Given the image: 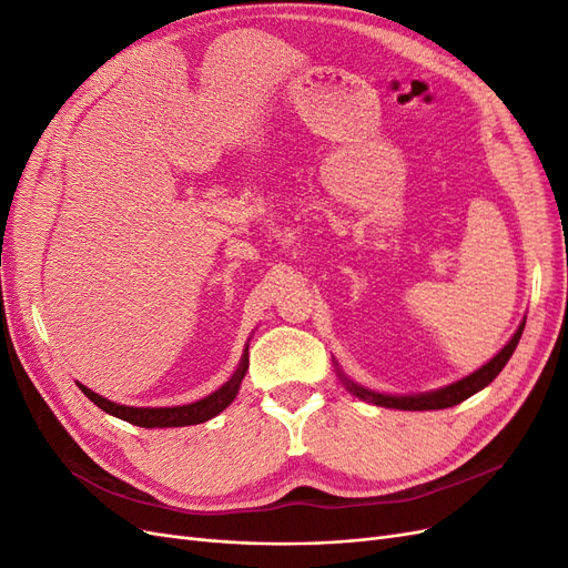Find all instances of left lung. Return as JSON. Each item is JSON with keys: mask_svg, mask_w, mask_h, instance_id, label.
Here are the masks:
<instances>
[{"mask_svg": "<svg viewBox=\"0 0 568 568\" xmlns=\"http://www.w3.org/2000/svg\"><path fill=\"white\" fill-rule=\"evenodd\" d=\"M524 326H526V320L519 324L517 334H514L509 338L507 346L497 353L490 363H486L484 367H478L476 372H471L469 376H464V379L450 384V386H443V388H436V390H428V393H415V395H386V393H376V390H369L365 386H357L355 382L346 379V376H341L343 384H346V388L355 395V398L359 400H367V403H374V405H382V407H390V409H445V407H453V405H459L462 400L471 398L474 393H478L480 388H486L497 374L503 372V367L509 363V357L514 353V348H517V343L524 334Z\"/></svg>", "mask_w": 568, "mask_h": 568, "instance_id": "left-lung-1", "label": "left lung"}]
</instances>
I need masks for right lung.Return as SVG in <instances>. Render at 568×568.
Here are the masks:
<instances>
[{"mask_svg":"<svg viewBox=\"0 0 568 568\" xmlns=\"http://www.w3.org/2000/svg\"><path fill=\"white\" fill-rule=\"evenodd\" d=\"M248 369V343L244 348L242 355V363H239L236 372L230 376V382L222 384L215 393L205 395V398L196 400V403H189V405H178V407H130V405H118L106 400L104 395L94 393L88 386H80V390L88 395V398L101 407L109 415L130 422L134 426H142V428H170V426H192V424H203L213 419L215 415H220L222 409H225L239 393V386H242L244 376Z\"/></svg>","mask_w":568,"mask_h":568,"instance_id":"right-lung-1","label":"right lung"}]
</instances>
